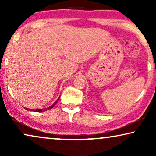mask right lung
Here are the masks:
<instances>
[{
	"instance_id": "right-lung-1",
	"label": "right lung",
	"mask_w": 156,
	"mask_h": 156,
	"mask_svg": "<svg viewBox=\"0 0 156 156\" xmlns=\"http://www.w3.org/2000/svg\"><path fill=\"white\" fill-rule=\"evenodd\" d=\"M59 97L58 98V99H57V100L55 102L54 104H52V106H50V107H48V108H44V109H30V111H33V112H44V111H47V110H49V109H51V108H52L53 106H54L55 104H56L57 103V101H58V100H59ZM25 108V107H24ZM25 109L26 110H30L29 108H25Z\"/></svg>"
}]
</instances>
